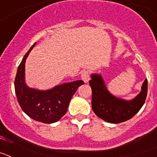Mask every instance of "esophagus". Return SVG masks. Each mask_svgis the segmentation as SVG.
I'll list each match as a JSON object with an SVG mask.
<instances>
[{
  "mask_svg": "<svg viewBox=\"0 0 157 157\" xmlns=\"http://www.w3.org/2000/svg\"><path fill=\"white\" fill-rule=\"evenodd\" d=\"M82 79L83 80V82L85 83H87L90 80V73L87 71H84L82 73Z\"/></svg>",
  "mask_w": 157,
  "mask_h": 157,
  "instance_id": "obj_1",
  "label": "esophagus"
}]
</instances>
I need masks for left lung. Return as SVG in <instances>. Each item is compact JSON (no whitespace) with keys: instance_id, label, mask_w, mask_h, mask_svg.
<instances>
[{"instance_id":"left-lung-1","label":"left lung","mask_w":157,"mask_h":157,"mask_svg":"<svg viewBox=\"0 0 157 157\" xmlns=\"http://www.w3.org/2000/svg\"><path fill=\"white\" fill-rule=\"evenodd\" d=\"M90 77L89 82L92 89V109L101 120L111 123H123L135 116L143 106L148 91L147 78L135 98L125 100L109 92L101 74L93 73Z\"/></svg>"}]
</instances>
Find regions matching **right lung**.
<instances>
[{"label": "right lung", "instance_id": "add662e5", "mask_svg": "<svg viewBox=\"0 0 157 157\" xmlns=\"http://www.w3.org/2000/svg\"><path fill=\"white\" fill-rule=\"evenodd\" d=\"M36 43L25 54L18 67L15 91L19 105L23 112L33 120L44 123H56L65 115L69 103L82 80L55 86L45 90L29 87L25 81V63Z\"/></svg>", "mask_w": 157, "mask_h": 157}]
</instances>
